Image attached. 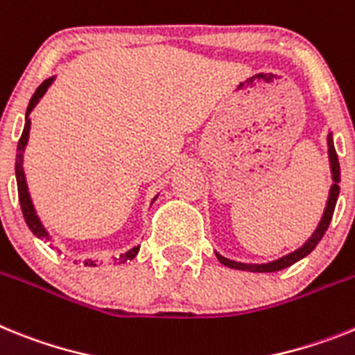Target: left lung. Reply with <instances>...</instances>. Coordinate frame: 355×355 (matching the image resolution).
Masks as SVG:
<instances>
[{
	"label": "left lung",
	"instance_id": "left-lung-1",
	"mask_svg": "<svg viewBox=\"0 0 355 355\" xmlns=\"http://www.w3.org/2000/svg\"><path fill=\"white\" fill-rule=\"evenodd\" d=\"M329 159H331V171H332V184L331 187V193H329V200H327V207L323 211L322 220H320L318 229L314 230L313 236L307 239L304 245L298 248V250L291 252V254L284 255V257L277 259V261H271V263L266 264H245V263H237V261H230V259L223 257V255L216 254V257L220 259V263L225 264V266L234 268V270H243V271H254V273H271V271H279V270H284V268L291 266L295 264L297 261L304 259L306 255H309L311 252L316 248L320 241H322L323 234L327 232L329 229V223L332 220V214H334V207H336V202H338V195H340V162H338V153H336V148L334 143H332V135L329 134Z\"/></svg>",
	"mask_w": 355,
	"mask_h": 355
}]
</instances>
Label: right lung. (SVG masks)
<instances>
[{"mask_svg":"<svg viewBox=\"0 0 355 355\" xmlns=\"http://www.w3.org/2000/svg\"><path fill=\"white\" fill-rule=\"evenodd\" d=\"M51 82H53V76H51V78H48V80H44V82H42L39 87H37V91L33 92L32 100H30V103H28V109H26V121H24L23 134H21L19 144H17V155H15V178H17V195H19L21 211H23L24 221H26V225L30 227V230H32V232L35 234L37 237H44L46 241H49V236H48V232L44 230V227H42L41 221H39V218H37L35 209H33L32 200H30V195H28V187H26V178H24V171H23V152H24V146H26V143H28V134H30L28 116H30V112L33 110V107L37 105V101L44 96V92L48 91V87L51 85ZM137 252H139V246H134V248L126 252V254H121L119 257H114V261H116V263H126V261L134 259L135 255H137ZM84 264H85V266H96V261L87 259V261H84Z\"/></svg>","mask_w":355,"mask_h":355,"instance_id":"1","label":"right lung"}]
</instances>
